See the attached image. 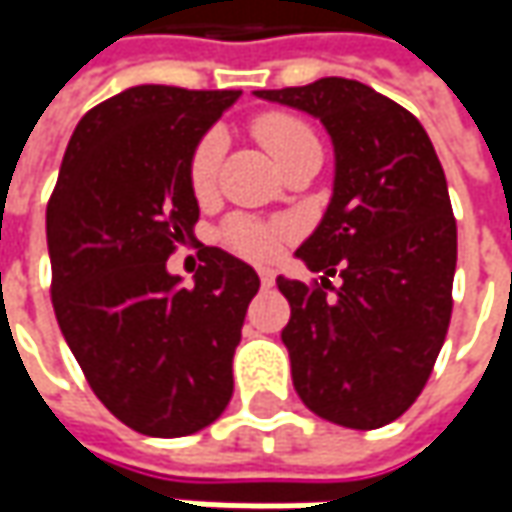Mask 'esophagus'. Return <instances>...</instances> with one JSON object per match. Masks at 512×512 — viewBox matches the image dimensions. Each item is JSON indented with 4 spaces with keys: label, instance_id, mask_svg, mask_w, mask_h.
<instances>
[{
    "label": "esophagus",
    "instance_id": "obj_1",
    "mask_svg": "<svg viewBox=\"0 0 512 512\" xmlns=\"http://www.w3.org/2000/svg\"><path fill=\"white\" fill-rule=\"evenodd\" d=\"M259 279H262V287H273V270H259Z\"/></svg>",
    "mask_w": 512,
    "mask_h": 512
}]
</instances>
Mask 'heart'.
Masks as SVG:
<instances>
[{"mask_svg":"<svg viewBox=\"0 0 512 512\" xmlns=\"http://www.w3.org/2000/svg\"><path fill=\"white\" fill-rule=\"evenodd\" d=\"M253 133L279 168L290 162L293 156H302L307 150L322 153L316 133L307 128L302 119H296L290 113L259 116L253 125ZM222 153H225V136L219 130H210L193 150L187 176H190V187L199 199H207L213 193L219 165H222ZM282 236H285V230L279 225H265V222L247 219V216H236L225 225L227 245L250 256V259H270L276 253V247L282 245Z\"/></svg>","mask_w":512,"mask_h":512,"instance_id":"b5f03b06","label":"heart"}]
</instances>
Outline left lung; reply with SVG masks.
I'll list each match as a JSON object with an SVG mask.
<instances>
[{"label": "left lung", "mask_w": 512, "mask_h": 512, "mask_svg": "<svg viewBox=\"0 0 512 512\" xmlns=\"http://www.w3.org/2000/svg\"><path fill=\"white\" fill-rule=\"evenodd\" d=\"M253 96L319 119L333 142L330 202L296 250L322 287L276 279L293 387L327 422L376 430L416 402L450 325L456 219L442 162L413 113L356 79ZM330 275L343 285L325 294Z\"/></svg>", "instance_id": "8db88e82"}]
</instances>
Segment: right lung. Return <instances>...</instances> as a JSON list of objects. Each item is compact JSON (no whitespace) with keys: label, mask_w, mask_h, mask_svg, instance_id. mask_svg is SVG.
<instances>
[{"label":"right lung","mask_w":512,"mask_h":512,"mask_svg":"<svg viewBox=\"0 0 512 512\" xmlns=\"http://www.w3.org/2000/svg\"><path fill=\"white\" fill-rule=\"evenodd\" d=\"M239 90L136 85L82 116L48 205L53 310L110 413L136 433L179 439L233 396L256 270L202 247L193 285L168 256L193 239L190 156Z\"/></svg>","instance_id":"add662e5"}]
</instances>
